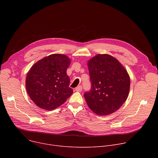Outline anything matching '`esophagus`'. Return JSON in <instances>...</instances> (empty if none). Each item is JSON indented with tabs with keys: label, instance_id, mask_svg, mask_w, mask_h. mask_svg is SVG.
Masks as SVG:
<instances>
[{
	"label": "esophagus",
	"instance_id": "esophagus-1",
	"mask_svg": "<svg viewBox=\"0 0 158 158\" xmlns=\"http://www.w3.org/2000/svg\"><path fill=\"white\" fill-rule=\"evenodd\" d=\"M82 86H81V85H79V86H78V87H77L76 88V91L77 92H81V91H82Z\"/></svg>",
	"mask_w": 158,
	"mask_h": 158
}]
</instances>
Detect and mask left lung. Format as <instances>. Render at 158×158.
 I'll return each instance as SVG.
<instances>
[{"label":"left lung","mask_w":158,"mask_h":158,"mask_svg":"<svg viewBox=\"0 0 158 158\" xmlns=\"http://www.w3.org/2000/svg\"><path fill=\"white\" fill-rule=\"evenodd\" d=\"M87 67L91 90L84 95L88 107L99 116L110 114L126 101L130 77L120 62L109 54H98L89 59Z\"/></svg>","instance_id":"8db88e82"}]
</instances>
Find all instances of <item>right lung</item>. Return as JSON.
<instances>
[{"mask_svg": "<svg viewBox=\"0 0 158 158\" xmlns=\"http://www.w3.org/2000/svg\"><path fill=\"white\" fill-rule=\"evenodd\" d=\"M71 59L67 56L53 54L35 62L27 73V92L36 106L48 110L64 104L73 93L69 87L67 69Z\"/></svg>", "mask_w": 158, "mask_h": 158, "instance_id": "add662e5", "label": "right lung"}]
</instances>
